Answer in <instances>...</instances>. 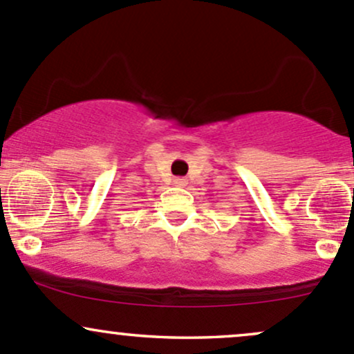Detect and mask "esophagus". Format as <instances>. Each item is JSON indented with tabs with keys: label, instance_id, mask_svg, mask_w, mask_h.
I'll use <instances>...</instances> for the list:
<instances>
[{
	"label": "esophagus",
	"instance_id": "1",
	"mask_svg": "<svg viewBox=\"0 0 354 354\" xmlns=\"http://www.w3.org/2000/svg\"><path fill=\"white\" fill-rule=\"evenodd\" d=\"M174 185H176V187H187V180H183V178H176V180H174Z\"/></svg>",
	"mask_w": 354,
	"mask_h": 354
}]
</instances>
